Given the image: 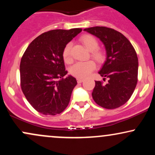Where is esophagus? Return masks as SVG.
<instances>
[{
	"label": "esophagus",
	"instance_id": "obj_1",
	"mask_svg": "<svg viewBox=\"0 0 155 155\" xmlns=\"http://www.w3.org/2000/svg\"><path fill=\"white\" fill-rule=\"evenodd\" d=\"M84 81V79H77V82L78 83H81Z\"/></svg>",
	"mask_w": 155,
	"mask_h": 155
}]
</instances>
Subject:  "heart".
<instances>
[{
  "label": "heart",
  "mask_w": 155,
  "mask_h": 155,
  "mask_svg": "<svg viewBox=\"0 0 155 155\" xmlns=\"http://www.w3.org/2000/svg\"><path fill=\"white\" fill-rule=\"evenodd\" d=\"M80 41L87 49V50L91 51V57L95 61H97V63H101L104 61L105 60V54L102 50L97 49L99 43L95 37L91 35H84L80 38ZM71 43H68L64 47L63 51L64 61L67 63H71L72 62L71 54ZM95 68V63L92 60L86 62H78L71 68L70 73L72 76L81 79L90 75Z\"/></svg>",
  "instance_id": "b5f03b06"
}]
</instances>
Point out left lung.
<instances>
[{"label":"left lung","instance_id":"left-lung-1","mask_svg":"<svg viewBox=\"0 0 155 155\" xmlns=\"http://www.w3.org/2000/svg\"><path fill=\"white\" fill-rule=\"evenodd\" d=\"M98 38L104 44L106 61L98 72L108 83L95 81L92 98L101 107L114 109L130 98L138 81V60L129 40L120 32L106 27H92L84 30Z\"/></svg>","mask_w":155,"mask_h":155}]
</instances>
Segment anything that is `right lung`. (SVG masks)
<instances>
[{"instance_id": "1", "label": "right lung", "mask_w": 155, "mask_h": 155, "mask_svg": "<svg viewBox=\"0 0 155 155\" xmlns=\"http://www.w3.org/2000/svg\"><path fill=\"white\" fill-rule=\"evenodd\" d=\"M81 28L52 30L42 33L29 44L20 62L21 88L30 104L44 115L63 112L77 84L67 74L63 57L64 47Z\"/></svg>"}]
</instances>
